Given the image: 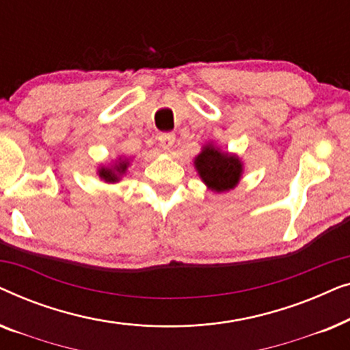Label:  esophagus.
Wrapping results in <instances>:
<instances>
[{"label":"esophagus","instance_id":"obj_1","mask_svg":"<svg viewBox=\"0 0 350 350\" xmlns=\"http://www.w3.org/2000/svg\"><path fill=\"white\" fill-rule=\"evenodd\" d=\"M159 145L164 151H170L175 145V135L174 133H162L159 137Z\"/></svg>","mask_w":350,"mask_h":350}]
</instances>
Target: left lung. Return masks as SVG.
<instances>
[{
    "instance_id": "8db88e82",
    "label": "left lung",
    "mask_w": 350,
    "mask_h": 350,
    "mask_svg": "<svg viewBox=\"0 0 350 350\" xmlns=\"http://www.w3.org/2000/svg\"><path fill=\"white\" fill-rule=\"evenodd\" d=\"M194 169L208 189L221 194L239 185L243 174V162L236 152L224 151L213 142H208L194 157Z\"/></svg>"
}]
</instances>
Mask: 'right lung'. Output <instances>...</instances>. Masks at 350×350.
<instances>
[{
    "label": "right lung",
    "mask_w": 350,
    "mask_h": 350,
    "mask_svg": "<svg viewBox=\"0 0 350 350\" xmlns=\"http://www.w3.org/2000/svg\"><path fill=\"white\" fill-rule=\"evenodd\" d=\"M129 165H131V157L119 156L116 161L109 162V164H102L97 169V175L100 180H103L105 183H118L121 181L124 175L127 174Z\"/></svg>",
    "instance_id": "add662e5"
}]
</instances>
